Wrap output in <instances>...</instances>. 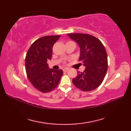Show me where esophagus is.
<instances>
[{
	"label": "esophagus",
	"mask_w": 131,
	"mask_h": 131,
	"mask_svg": "<svg viewBox=\"0 0 131 131\" xmlns=\"http://www.w3.org/2000/svg\"><path fill=\"white\" fill-rule=\"evenodd\" d=\"M68 70H69V69L67 68H65L63 69V72H65V73H66V72H67Z\"/></svg>",
	"instance_id": "obj_1"
}]
</instances>
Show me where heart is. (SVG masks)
I'll return each mask as SVG.
<instances>
[{
  "mask_svg": "<svg viewBox=\"0 0 131 131\" xmlns=\"http://www.w3.org/2000/svg\"><path fill=\"white\" fill-rule=\"evenodd\" d=\"M70 42H72V41H69V42H68V43H70Z\"/></svg>",
  "mask_w": 131,
  "mask_h": 131,
  "instance_id": "1",
  "label": "heart"
}]
</instances>
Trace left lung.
Returning a JSON list of instances; mask_svg holds the SVG:
<instances>
[{
	"label": "left lung",
	"mask_w": 131,
	"mask_h": 131,
	"mask_svg": "<svg viewBox=\"0 0 131 131\" xmlns=\"http://www.w3.org/2000/svg\"><path fill=\"white\" fill-rule=\"evenodd\" d=\"M80 48L79 61L85 69L78 72L73 83L83 91H91L99 87L104 80L107 70V56L105 47L99 39L93 36L77 33L68 34Z\"/></svg>",
	"instance_id": "1"
}]
</instances>
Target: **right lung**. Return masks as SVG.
I'll return each mask as SVG.
<instances>
[{
	"label": "right lung",
	"mask_w": 131,
	"mask_h": 131,
	"mask_svg": "<svg viewBox=\"0 0 131 131\" xmlns=\"http://www.w3.org/2000/svg\"><path fill=\"white\" fill-rule=\"evenodd\" d=\"M60 35L46 36L35 40L25 58V69L30 82L37 90L47 93L57 87L63 75L61 69H49L47 61L51 60L52 48Z\"/></svg>",
	"instance_id": "right-lung-1"
}]
</instances>
